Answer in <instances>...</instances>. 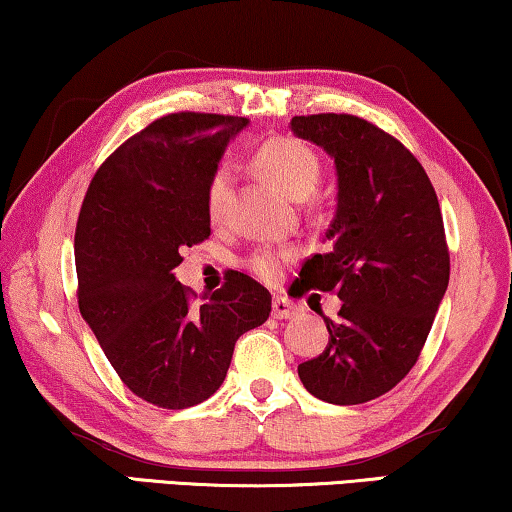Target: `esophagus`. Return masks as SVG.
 <instances>
[{
	"label": "esophagus",
	"instance_id": "1",
	"mask_svg": "<svg viewBox=\"0 0 512 512\" xmlns=\"http://www.w3.org/2000/svg\"><path fill=\"white\" fill-rule=\"evenodd\" d=\"M298 311H300V307L295 305V302H291L288 298H281V295H277V298L272 300V316L274 318H293Z\"/></svg>",
	"mask_w": 512,
	"mask_h": 512
}]
</instances>
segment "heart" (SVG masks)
<instances>
[{
	"mask_svg": "<svg viewBox=\"0 0 512 512\" xmlns=\"http://www.w3.org/2000/svg\"><path fill=\"white\" fill-rule=\"evenodd\" d=\"M256 166L263 170L277 187L295 201L311 196L321 180V161L307 143L298 138L279 136L270 138L258 147ZM233 196V168L221 164L210 175L205 189V212L212 224H221L226 219L228 207ZM293 258V251L288 249H256L247 258V268L265 281L274 279L281 270V265Z\"/></svg>",
	"mask_w": 512,
	"mask_h": 512,
	"instance_id": "heart-1",
	"label": "heart"
}]
</instances>
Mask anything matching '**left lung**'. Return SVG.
I'll use <instances>...</instances> for the list:
<instances>
[{"label": "left lung", "instance_id": "left-lung-1", "mask_svg": "<svg viewBox=\"0 0 512 512\" xmlns=\"http://www.w3.org/2000/svg\"><path fill=\"white\" fill-rule=\"evenodd\" d=\"M291 129L321 145L339 177L330 249L302 265L298 295L337 293L342 309L323 316L328 346L298 374L323 402L365 404L411 372L448 288L439 198L420 161L358 115H302Z\"/></svg>", "mask_w": 512, "mask_h": 512}]
</instances>
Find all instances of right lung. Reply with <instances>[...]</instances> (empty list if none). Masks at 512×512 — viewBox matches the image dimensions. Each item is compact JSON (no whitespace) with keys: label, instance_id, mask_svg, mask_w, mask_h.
<instances>
[{"label":"right lung","instance_id":"add662e5","mask_svg":"<svg viewBox=\"0 0 512 512\" xmlns=\"http://www.w3.org/2000/svg\"><path fill=\"white\" fill-rule=\"evenodd\" d=\"M247 117L170 113L96 170L76 226L78 307L133 395L161 409L205 402L224 383L240 335L272 298L242 272L196 300L175 279L180 249L210 238L205 189Z\"/></svg>","mask_w":512,"mask_h":512}]
</instances>
